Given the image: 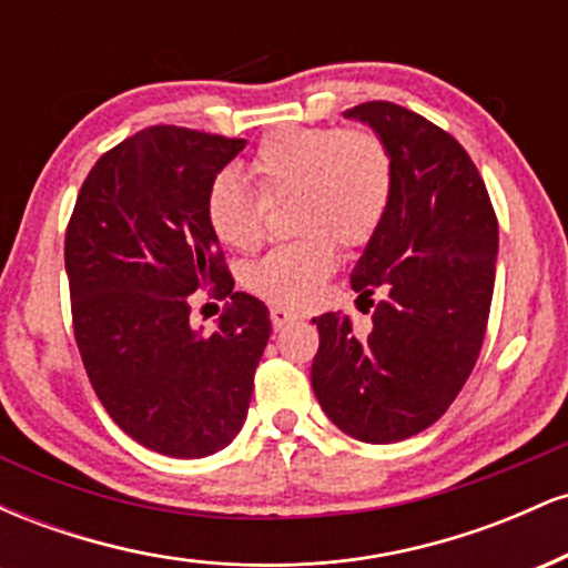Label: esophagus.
Listing matches in <instances>:
<instances>
[{
	"mask_svg": "<svg viewBox=\"0 0 568 568\" xmlns=\"http://www.w3.org/2000/svg\"><path fill=\"white\" fill-rule=\"evenodd\" d=\"M270 317H272V328H275V331H283L285 325H291V323H296V321H298L296 312L283 310V306H272Z\"/></svg>",
	"mask_w": 568,
	"mask_h": 568,
	"instance_id": "34e87169",
	"label": "esophagus"
}]
</instances>
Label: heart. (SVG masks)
Instances as JSON below:
<instances>
[{"instance_id": "heart-1", "label": "heart", "mask_w": 568, "mask_h": 568, "mask_svg": "<svg viewBox=\"0 0 568 568\" xmlns=\"http://www.w3.org/2000/svg\"><path fill=\"white\" fill-rule=\"evenodd\" d=\"M262 197L234 173H221L207 189L205 213L216 237L251 253L264 243L266 203L296 197V243L266 253L247 270L245 283L277 306L302 310L336 270V239L361 247L389 211L395 171L389 149L371 130L285 128L266 135L247 162Z\"/></svg>"}]
</instances>
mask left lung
Instances as JSON below:
<instances>
[{
	"label": "left lung",
	"instance_id": "1",
	"mask_svg": "<svg viewBox=\"0 0 568 568\" xmlns=\"http://www.w3.org/2000/svg\"><path fill=\"white\" fill-rule=\"evenodd\" d=\"M344 116L374 130L393 158V202L349 275L361 298H384L368 334L342 312L312 321L321 331L312 389L342 433L397 443L438 422L475 368L499 226L478 168L446 130L389 101Z\"/></svg>",
	"mask_w": 568,
	"mask_h": 568
}]
</instances>
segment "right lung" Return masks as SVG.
I'll use <instances>...</instances> for the list:
<instances>
[{
    "label": "right lung",
    "mask_w": 568,
    "mask_h": 568,
    "mask_svg": "<svg viewBox=\"0 0 568 568\" xmlns=\"http://www.w3.org/2000/svg\"><path fill=\"white\" fill-rule=\"evenodd\" d=\"M245 139L154 125L109 149L67 230L71 317L98 400L133 440L200 459L243 429L270 310L234 291L205 200ZM233 304L213 335L187 323L189 295Z\"/></svg>",
    "instance_id": "add662e5"
}]
</instances>
